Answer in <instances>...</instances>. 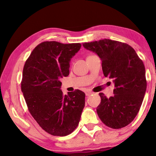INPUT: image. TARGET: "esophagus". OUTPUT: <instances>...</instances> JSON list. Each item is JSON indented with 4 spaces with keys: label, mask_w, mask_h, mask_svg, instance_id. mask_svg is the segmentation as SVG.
Returning <instances> with one entry per match:
<instances>
[{
    "label": "esophagus",
    "mask_w": 156,
    "mask_h": 156,
    "mask_svg": "<svg viewBox=\"0 0 156 156\" xmlns=\"http://www.w3.org/2000/svg\"><path fill=\"white\" fill-rule=\"evenodd\" d=\"M91 94H93V92H91V91H87L86 92H85V94H86V96H89V95H91Z\"/></svg>",
    "instance_id": "1"
}]
</instances>
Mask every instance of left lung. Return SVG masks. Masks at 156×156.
<instances>
[{"label": "left lung", "mask_w": 156, "mask_h": 156, "mask_svg": "<svg viewBox=\"0 0 156 156\" xmlns=\"http://www.w3.org/2000/svg\"><path fill=\"white\" fill-rule=\"evenodd\" d=\"M83 46L99 57L104 75L114 83L113 97L99 93L98 116L112 129L126 126L139 112L146 91L144 62L132 47L116 40H100L85 42Z\"/></svg>", "instance_id": "obj_1"}]
</instances>
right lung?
<instances>
[{
  "label": "right lung",
  "mask_w": 156,
  "mask_h": 156,
  "mask_svg": "<svg viewBox=\"0 0 156 156\" xmlns=\"http://www.w3.org/2000/svg\"><path fill=\"white\" fill-rule=\"evenodd\" d=\"M80 43L46 41L38 44L25 62L21 90L30 113L52 136H65L80 122L85 94L75 90L63 95L61 78L69 74V62Z\"/></svg>",
  "instance_id": "add662e5"
}]
</instances>
